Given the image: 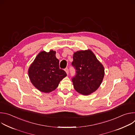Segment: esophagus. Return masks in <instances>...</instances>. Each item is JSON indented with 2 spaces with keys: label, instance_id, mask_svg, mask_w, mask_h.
<instances>
[{
  "label": "esophagus",
  "instance_id": "34e87169",
  "mask_svg": "<svg viewBox=\"0 0 135 135\" xmlns=\"http://www.w3.org/2000/svg\"><path fill=\"white\" fill-rule=\"evenodd\" d=\"M65 71L66 72V73L68 74V68H66L65 69Z\"/></svg>",
  "mask_w": 135,
  "mask_h": 135
}]
</instances>
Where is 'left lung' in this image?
<instances>
[{
	"instance_id": "obj_1",
	"label": "left lung",
	"mask_w": 135,
	"mask_h": 135,
	"mask_svg": "<svg viewBox=\"0 0 135 135\" xmlns=\"http://www.w3.org/2000/svg\"><path fill=\"white\" fill-rule=\"evenodd\" d=\"M71 66L76 70L71 80L77 92L89 95L99 87L104 76V68L91 51L75 52Z\"/></svg>"
}]
</instances>
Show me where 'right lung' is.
Instances as JSON below:
<instances>
[{
    "label": "right lung",
    "mask_w": 135,
    "mask_h": 135,
    "mask_svg": "<svg viewBox=\"0 0 135 135\" xmlns=\"http://www.w3.org/2000/svg\"><path fill=\"white\" fill-rule=\"evenodd\" d=\"M28 74L32 84L45 93L54 90L67 76L65 71L60 68L59 60L53 50L38 54L29 69Z\"/></svg>",
    "instance_id": "obj_1"
}]
</instances>
